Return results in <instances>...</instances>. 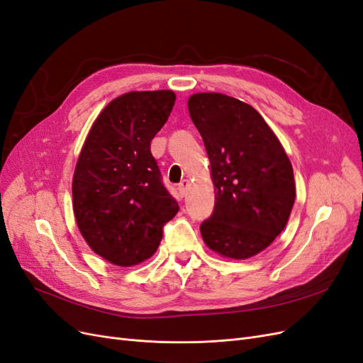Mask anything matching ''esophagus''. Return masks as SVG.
<instances>
[{"mask_svg": "<svg viewBox=\"0 0 363 363\" xmlns=\"http://www.w3.org/2000/svg\"><path fill=\"white\" fill-rule=\"evenodd\" d=\"M189 186H191L189 180H183V182L179 184V194H180L182 196H186V195H188Z\"/></svg>", "mask_w": 363, "mask_h": 363, "instance_id": "esophagus-1", "label": "esophagus"}]
</instances>
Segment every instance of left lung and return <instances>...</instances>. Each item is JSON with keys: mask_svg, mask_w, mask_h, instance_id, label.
<instances>
[{"mask_svg": "<svg viewBox=\"0 0 363 363\" xmlns=\"http://www.w3.org/2000/svg\"><path fill=\"white\" fill-rule=\"evenodd\" d=\"M211 162L212 216L200 227L219 256L244 260L269 247L295 203L291 160L267 121L250 104L218 92L188 100Z\"/></svg>", "mask_w": 363, "mask_h": 363, "instance_id": "obj_1", "label": "left lung"}]
</instances>
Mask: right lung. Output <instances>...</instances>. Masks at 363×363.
Returning a JSON list of instances; mask_svg holds the SVG:
<instances>
[{
	"instance_id": "right-lung-1",
	"label": "right lung",
	"mask_w": 363,
	"mask_h": 363,
	"mask_svg": "<svg viewBox=\"0 0 363 363\" xmlns=\"http://www.w3.org/2000/svg\"><path fill=\"white\" fill-rule=\"evenodd\" d=\"M172 91H131L96 116L72 177V208L94 252L116 267L155 255L179 204L160 182L150 145L168 121Z\"/></svg>"
}]
</instances>
